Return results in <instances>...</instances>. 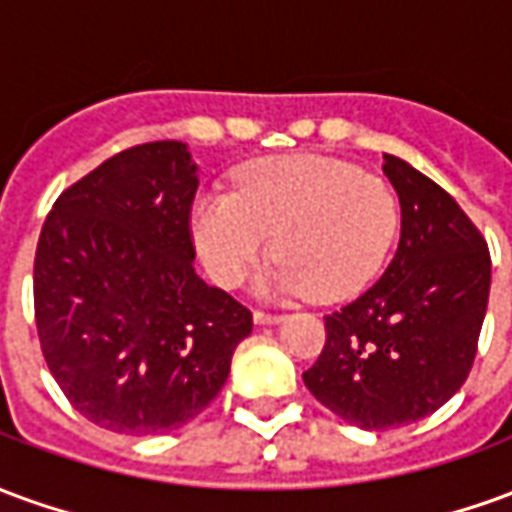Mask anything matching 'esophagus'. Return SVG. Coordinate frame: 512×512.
<instances>
[{"instance_id": "34e87169", "label": "esophagus", "mask_w": 512, "mask_h": 512, "mask_svg": "<svg viewBox=\"0 0 512 512\" xmlns=\"http://www.w3.org/2000/svg\"><path fill=\"white\" fill-rule=\"evenodd\" d=\"M252 318H255V323H260V326H268V323L282 321V315H277V312H266V310H255L252 312Z\"/></svg>"}]
</instances>
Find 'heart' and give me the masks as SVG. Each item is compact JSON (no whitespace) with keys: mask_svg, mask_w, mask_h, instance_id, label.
Listing matches in <instances>:
<instances>
[{"mask_svg":"<svg viewBox=\"0 0 512 512\" xmlns=\"http://www.w3.org/2000/svg\"><path fill=\"white\" fill-rule=\"evenodd\" d=\"M400 227L395 191L378 175L323 156L257 161L233 194L194 202L191 235L224 288H238L268 255L263 285L282 296L345 299L370 285Z\"/></svg>","mask_w":512,"mask_h":512,"instance_id":"heart-1","label":"heart"}]
</instances>
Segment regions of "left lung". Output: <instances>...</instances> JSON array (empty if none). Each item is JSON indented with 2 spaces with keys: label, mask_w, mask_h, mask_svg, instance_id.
<instances>
[{
  "label": "left lung",
  "mask_w": 512,
  "mask_h": 512,
  "mask_svg": "<svg viewBox=\"0 0 512 512\" xmlns=\"http://www.w3.org/2000/svg\"><path fill=\"white\" fill-rule=\"evenodd\" d=\"M400 197V244L376 285L326 315V345L304 373L315 400L365 430L411 425L463 386L483 329L491 255L439 183L384 156Z\"/></svg>",
  "instance_id": "obj_1"
}]
</instances>
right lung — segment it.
<instances>
[{"instance_id": "1", "label": "right lung", "mask_w": 512, "mask_h": 512, "mask_svg": "<svg viewBox=\"0 0 512 512\" xmlns=\"http://www.w3.org/2000/svg\"><path fill=\"white\" fill-rule=\"evenodd\" d=\"M197 167L183 142L106 158L51 205L35 252L40 351L98 428L158 436L222 392L252 312L194 274Z\"/></svg>"}]
</instances>
